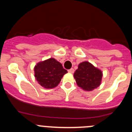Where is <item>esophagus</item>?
<instances>
[{
  "label": "esophagus",
  "instance_id": "esophagus-1",
  "mask_svg": "<svg viewBox=\"0 0 132 132\" xmlns=\"http://www.w3.org/2000/svg\"><path fill=\"white\" fill-rule=\"evenodd\" d=\"M68 72L69 73H74V69H73V68L70 69L68 70Z\"/></svg>",
  "mask_w": 132,
  "mask_h": 132
}]
</instances>
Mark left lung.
Returning a JSON list of instances; mask_svg holds the SVG:
<instances>
[{
	"label": "left lung",
	"mask_w": 132,
	"mask_h": 132,
	"mask_svg": "<svg viewBox=\"0 0 132 132\" xmlns=\"http://www.w3.org/2000/svg\"><path fill=\"white\" fill-rule=\"evenodd\" d=\"M102 73L87 61L80 63L74 73L78 86L85 90H93L101 85Z\"/></svg>",
	"instance_id": "1"
}]
</instances>
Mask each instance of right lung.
I'll list each match as a JSON object with an SVG mask.
<instances>
[{"label": "right lung", "mask_w": 132, "mask_h": 132, "mask_svg": "<svg viewBox=\"0 0 132 132\" xmlns=\"http://www.w3.org/2000/svg\"><path fill=\"white\" fill-rule=\"evenodd\" d=\"M35 77L38 83L45 88H52L57 86L67 71L62 65L53 58L38 63L35 66Z\"/></svg>", "instance_id": "add662e5"}]
</instances>
